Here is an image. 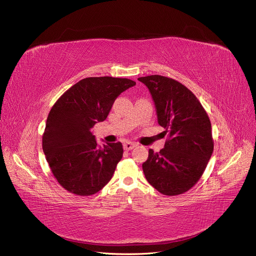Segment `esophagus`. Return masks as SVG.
I'll list each match as a JSON object with an SVG mask.
<instances>
[{"mask_svg":"<svg viewBox=\"0 0 256 256\" xmlns=\"http://www.w3.org/2000/svg\"><path fill=\"white\" fill-rule=\"evenodd\" d=\"M136 146H137V144L134 143V142H126V143H124V145L126 150H132V148H135Z\"/></svg>","mask_w":256,"mask_h":256,"instance_id":"esophagus-1","label":"esophagus"}]
</instances>
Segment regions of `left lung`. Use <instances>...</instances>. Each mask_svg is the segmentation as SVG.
Segmentation results:
<instances>
[{
  "instance_id": "obj_1",
  "label": "left lung",
  "mask_w": 256,
  "mask_h": 256,
  "mask_svg": "<svg viewBox=\"0 0 256 256\" xmlns=\"http://www.w3.org/2000/svg\"><path fill=\"white\" fill-rule=\"evenodd\" d=\"M138 80L150 89L158 122L168 134L163 150H150L144 176L160 193L184 194L202 176L212 156L210 120L194 93L176 80L158 74Z\"/></svg>"
}]
</instances>
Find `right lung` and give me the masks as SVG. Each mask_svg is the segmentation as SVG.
Here are the masks:
<instances>
[{"instance_id": "1", "label": "right lung", "mask_w": 256, "mask_h": 256, "mask_svg": "<svg viewBox=\"0 0 256 256\" xmlns=\"http://www.w3.org/2000/svg\"><path fill=\"white\" fill-rule=\"evenodd\" d=\"M135 85L130 78H86L66 90L52 106L42 150L52 176L66 191L90 196L112 178L122 158V144L98 147L91 128L108 117L121 92Z\"/></svg>"}]
</instances>
